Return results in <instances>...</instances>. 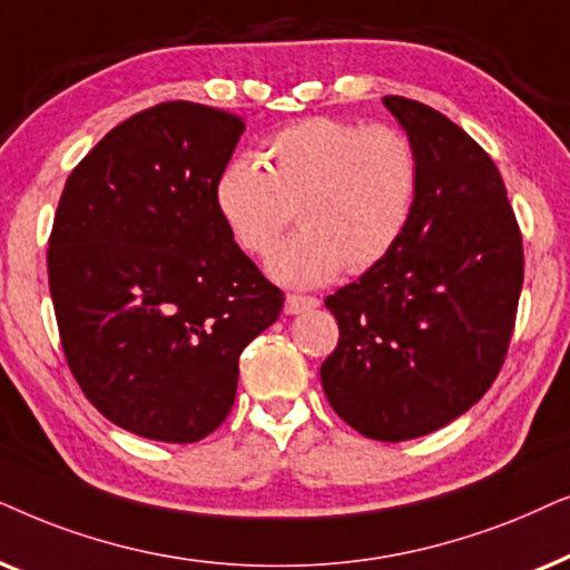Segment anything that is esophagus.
Returning a JSON list of instances; mask_svg holds the SVG:
<instances>
[{"mask_svg": "<svg viewBox=\"0 0 570 570\" xmlns=\"http://www.w3.org/2000/svg\"><path fill=\"white\" fill-rule=\"evenodd\" d=\"M317 305H321V299L309 297V294H286L284 309L289 315H297V313H305V309H315Z\"/></svg>", "mask_w": 570, "mask_h": 570, "instance_id": "esophagus-1", "label": "esophagus"}]
</instances>
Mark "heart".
Returning <instances> with one entry per match:
<instances>
[{"label":"heart","mask_w":570,"mask_h":570,"mask_svg":"<svg viewBox=\"0 0 570 570\" xmlns=\"http://www.w3.org/2000/svg\"><path fill=\"white\" fill-rule=\"evenodd\" d=\"M261 164L234 156L214 181V206L234 245L271 255L268 271L292 286L325 284L341 271L364 273L399 245L420 187V156L393 125L307 117L263 142Z\"/></svg>","instance_id":"obj_1"}]
</instances>
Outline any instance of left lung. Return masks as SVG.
<instances>
[{
    "label": "left lung",
    "mask_w": 570,
    "mask_h": 570,
    "mask_svg": "<svg viewBox=\"0 0 570 570\" xmlns=\"http://www.w3.org/2000/svg\"><path fill=\"white\" fill-rule=\"evenodd\" d=\"M420 156L412 218L360 281L325 297L338 344L321 381L341 420L399 443L472 409L503 367L523 245L498 166L449 117L385 96Z\"/></svg>",
    "instance_id": "8db88e82"
}]
</instances>
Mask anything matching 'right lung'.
Returning a JSON list of instances; mask_svg holds the SVG:
<instances>
[{
  "instance_id": "add662e5",
  "label": "right lung",
  "mask_w": 570,
  "mask_h": 570,
  "mask_svg": "<svg viewBox=\"0 0 570 570\" xmlns=\"http://www.w3.org/2000/svg\"><path fill=\"white\" fill-rule=\"evenodd\" d=\"M242 130L214 106L156 104L114 127L59 197L47 263L67 364L140 438L210 435L234 406L242 348L284 307L214 206Z\"/></svg>"
}]
</instances>
